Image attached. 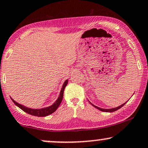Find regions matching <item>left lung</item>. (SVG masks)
<instances>
[{"mask_svg": "<svg viewBox=\"0 0 148 148\" xmlns=\"http://www.w3.org/2000/svg\"><path fill=\"white\" fill-rule=\"evenodd\" d=\"M125 103H124L123 104L121 105V106H119V107H116V108H111V109H103V108H99V107L94 106V105L92 104V103H91V105H92V106H93L94 107V108H97V109L101 110V111H102V112H113L116 111L117 110L120 109L121 108H122V107L125 104Z\"/></svg>", "mask_w": 148, "mask_h": 148, "instance_id": "1", "label": "left lung"}]
</instances>
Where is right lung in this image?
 Returning <instances> with one entry per match:
<instances>
[{"label":"right lung","mask_w":148,"mask_h":148,"mask_svg":"<svg viewBox=\"0 0 148 148\" xmlns=\"http://www.w3.org/2000/svg\"><path fill=\"white\" fill-rule=\"evenodd\" d=\"M67 83H68V79H67L66 81L64 82L63 87H62L61 90H60V94L59 96H58V98L57 99V100L55 101L54 104H52L51 106L49 107H47V108H42V109H31V108H27V107L23 106V105L19 104V103L16 102L15 101H14L12 98L11 99L16 106H17L19 108H21V110H23L24 112H27V114H29L36 116H39V117L46 116H48L51 114H52L53 112H54L57 110V108H58V106H60V103L62 102V100H63L64 90H65V87L67 86Z\"/></svg>","instance_id":"1"}]
</instances>
